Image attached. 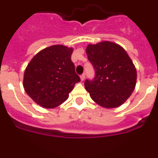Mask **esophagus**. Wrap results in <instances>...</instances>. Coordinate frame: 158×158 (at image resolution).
Masks as SVG:
<instances>
[{
    "instance_id": "obj_1",
    "label": "esophagus",
    "mask_w": 158,
    "mask_h": 158,
    "mask_svg": "<svg viewBox=\"0 0 158 158\" xmlns=\"http://www.w3.org/2000/svg\"><path fill=\"white\" fill-rule=\"evenodd\" d=\"M85 74L81 75V81H83L85 80Z\"/></svg>"
}]
</instances>
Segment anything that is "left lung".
I'll use <instances>...</instances> for the list:
<instances>
[{"mask_svg":"<svg viewBox=\"0 0 158 158\" xmlns=\"http://www.w3.org/2000/svg\"><path fill=\"white\" fill-rule=\"evenodd\" d=\"M86 54L95 69L94 79L85 81L91 98L105 108L123 104L137 80L136 69L126 51L116 43L104 41L88 45Z\"/></svg>","mask_w":158,"mask_h":158,"instance_id":"8db88e82","label":"left lung"}]
</instances>
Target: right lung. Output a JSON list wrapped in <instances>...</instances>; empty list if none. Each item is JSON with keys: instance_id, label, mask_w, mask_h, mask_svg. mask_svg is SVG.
Returning a JSON list of instances; mask_svg holds the SVG:
<instances>
[{"instance_id": "obj_1", "label": "right lung", "mask_w": 158, "mask_h": 158, "mask_svg": "<svg viewBox=\"0 0 158 158\" xmlns=\"http://www.w3.org/2000/svg\"><path fill=\"white\" fill-rule=\"evenodd\" d=\"M73 48L54 45L43 49L31 60L24 71L23 88L36 104L54 108L68 99L81 81L71 61Z\"/></svg>"}]
</instances>
